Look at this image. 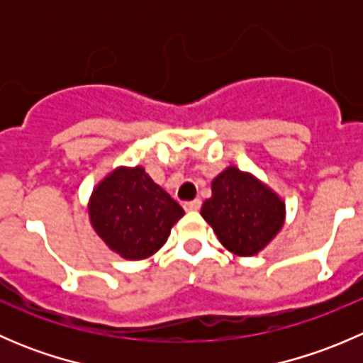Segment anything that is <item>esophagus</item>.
<instances>
[{
    "label": "esophagus",
    "mask_w": 363,
    "mask_h": 363,
    "mask_svg": "<svg viewBox=\"0 0 363 363\" xmlns=\"http://www.w3.org/2000/svg\"><path fill=\"white\" fill-rule=\"evenodd\" d=\"M200 207H202V200H200V199L191 200V202H184V211H188V212L199 211Z\"/></svg>",
    "instance_id": "esophagus-1"
}]
</instances>
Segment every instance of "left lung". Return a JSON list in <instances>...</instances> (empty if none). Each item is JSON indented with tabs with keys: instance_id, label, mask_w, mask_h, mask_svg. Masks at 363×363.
Listing matches in <instances>:
<instances>
[{
	"instance_id": "1",
	"label": "left lung",
	"mask_w": 363,
	"mask_h": 363,
	"mask_svg": "<svg viewBox=\"0 0 363 363\" xmlns=\"http://www.w3.org/2000/svg\"><path fill=\"white\" fill-rule=\"evenodd\" d=\"M202 218L219 242L239 256L259 252L284 223V202L255 175L228 167L212 181Z\"/></svg>"
}]
</instances>
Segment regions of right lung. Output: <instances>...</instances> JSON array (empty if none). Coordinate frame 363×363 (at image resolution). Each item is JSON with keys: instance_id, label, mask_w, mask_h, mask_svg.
<instances>
[{"instance_id": "obj_1", "label": "right lung", "mask_w": 363, "mask_h": 363, "mask_svg": "<svg viewBox=\"0 0 363 363\" xmlns=\"http://www.w3.org/2000/svg\"><path fill=\"white\" fill-rule=\"evenodd\" d=\"M182 216L181 205L142 167L116 168L94 188L89 200L94 232L126 259L155 255Z\"/></svg>"}]
</instances>
